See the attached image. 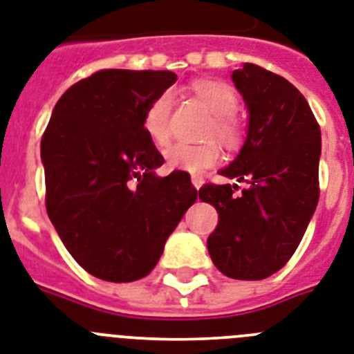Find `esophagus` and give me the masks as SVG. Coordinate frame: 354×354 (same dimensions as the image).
I'll list each match as a JSON object with an SVG mask.
<instances>
[{
	"mask_svg": "<svg viewBox=\"0 0 354 354\" xmlns=\"http://www.w3.org/2000/svg\"><path fill=\"white\" fill-rule=\"evenodd\" d=\"M191 182L192 185H194V189H200V187L203 185V176H200V174H192Z\"/></svg>",
	"mask_w": 354,
	"mask_h": 354,
	"instance_id": "esophagus-1",
	"label": "esophagus"
}]
</instances>
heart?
Masks as SVG:
<instances>
[{
  "instance_id": "1",
  "label": "heart",
  "mask_w": 354,
  "mask_h": 354,
  "mask_svg": "<svg viewBox=\"0 0 354 354\" xmlns=\"http://www.w3.org/2000/svg\"><path fill=\"white\" fill-rule=\"evenodd\" d=\"M194 94L214 114L211 132H214L225 143L236 142L238 127L232 120V112L238 107V96L231 85L222 82H196ZM172 93L163 91L151 102L143 116V129L152 142L163 147L171 140ZM165 165L174 171L200 172L212 167L220 160V147L214 142L187 143L178 142L163 152Z\"/></svg>"
}]
</instances>
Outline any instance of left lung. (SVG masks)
<instances>
[{"mask_svg": "<svg viewBox=\"0 0 354 354\" xmlns=\"http://www.w3.org/2000/svg\"><path fill=\"white\" fill-rule=\"evenodd\" d=\"M231 77L249 123L238 156L220 174L249 187L240 194L236 183L200 189V200L218 211L207 249L225 277L263 280L295 254L317 209L320 127L286 77L252 63Z\"/></svg>", "mask_w": 354, "mask_h": 354, "instance_id": "1", "label": "left lung"}]
</instances>
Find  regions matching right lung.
Wrapping results in <instances>:
<instances>
[{
	"instance_id": "obj_1",
	"label": "right lung",
	"mask_w": 354,
	"mask_h": 354,
	"mask_svg": "<svg viewBox=\"0 0 354 354\" xmlns=\"http://www.w3.org/2000/svg\"><path fill=\"white\" fill-rule=\"evenodd\" d=\"M171 71L107 68L57 100L41 138L47 212L63 245L93 277L134 281L154 269L196 202L191 176L162 178L163 156L143 129Z\"/></svg>"
}]
</instances>
